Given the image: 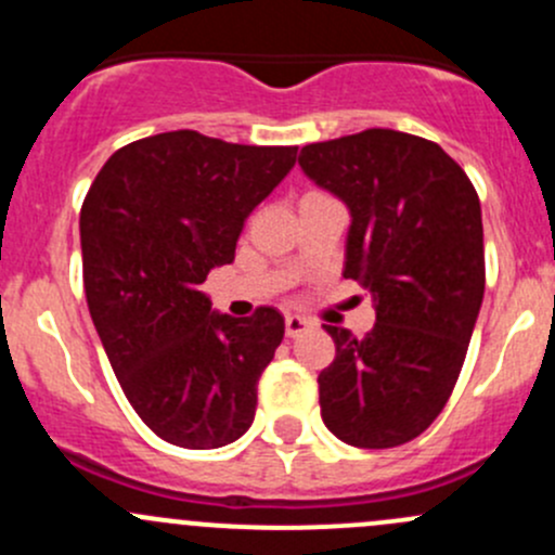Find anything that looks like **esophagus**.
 I'll return each instance as SVG.
<instances>
[{
  "mask_svg": "<svg viewBox=\"0 0 555 555\" xmlns=\"http://www.w3.org/2000/svg\"><path fill=\"white\" fill-rule=\"evenodd\" d=\"M284 330H287V338H298V335L313 330V322L311 319L300 317V313H287V319H284Z\"/></svg>",
  "mask_w": 555,
  "mask_h": 555,
  "instance_id": "34e87169",
  "label": "esophagus"
}]
</instances>
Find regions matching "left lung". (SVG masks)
Returning a JSON list of instances; mask_svg holds the SVG:
<instances>
[{"mask_svg":"<svg viewBox=\"0 0 555 555\" xmlns=\"http://www.w3.org/2000/svg\"><path fill=\"white\" fill-rule=\"evenodd\" d=\"M300 169L349 209L344 276L371 293L362 338L324 324L330 433L357 449L418 438L449 402L483 304V222L467 173L413 133L367 128L300 150Z\"/></svg>","mask_w":555,"mask_h":555,"instance_id":"1","label":"left lung"}]
</instances>
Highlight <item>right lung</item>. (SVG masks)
Instances as JSON below:
<instances>
[{
    "label": "right lung",
    "mask_w": 555,
    "mask_h": 555,
    "mask_svg": "<svg viewBox=\"0 0 555 555\" xmlns=\"http://www.w3.org/2000/svg\"><path fill=\"white\" fill-rule=\"evenodd\" d=\"M295 153L169 131L117 150L88 190V311L128 402L166 443L220 449L255 422L284 317L271 306L220 313L201 284L233 262L244 220L293 171Z\"/></svg>",
    "instance_id": "1"
}]
</instances>
